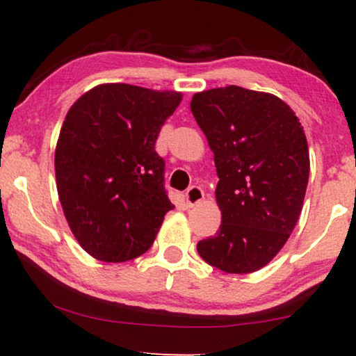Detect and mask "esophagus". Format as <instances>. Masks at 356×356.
I'll use <instances>...</instances> for the list:
<instances>
[{
    "instance_id": "esophagus-1",
    "label": "esophagus",
    "mask_w": 356,
    "mask_h": 356,
    "mask_svg": "<svg viewBox=\"0 0 356 356\" xmlns=\"http://www.w3.org/2000/svg\"><path fill=\"white\" fill-rule=\"evenodd\" d=\"M184 197H186V204L189 207L196 206V204H199L204 199V191L199 186H191L186 191V194H184Z\"/></svg>"
}]
</instances>
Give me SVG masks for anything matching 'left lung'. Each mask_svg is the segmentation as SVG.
I'll list each match as a JSON object with an SVG mask.
<instances>
[{
	"instance_id": "left-lung-1",
	"label": "left lung",
	"mask_w": 356,
	"mask_h": 356,
	"mask_svg": "<svg viewBox=\"0 0 356 356\" xmlns=\"http://www.w3.org/2000/svg\"><path fill=\"white\" fill-rule=\"evenodd\" d=\"M191 111L217 168L222 223L197 243L207 264L250 274L274 259L298 222L309 150L295 111L279 97L218 87L194 94Z\"/></svg>"
}]
</instances>
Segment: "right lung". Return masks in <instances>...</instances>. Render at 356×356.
<instances>
[{"label":"right lung","instance_id":"right-lung-1","mask_svg":"<svg viewBox=\"0 0 356 356\" xmlns=\"http://www.w3.org/2000/svg\"><path fill=\"white\" fill-rule=\"evenodd\" d=\"M179 102V92L102 84L67 111L55 150L58 196L72 235L95 259L144 254L175 207L155 140Z\"/></svg>","mask_w":356,"mask_h":356}]
</instances>
